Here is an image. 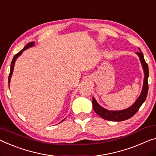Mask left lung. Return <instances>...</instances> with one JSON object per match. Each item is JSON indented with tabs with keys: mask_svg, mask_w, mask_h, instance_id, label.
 Returning <instances> with one entry per match:
<instances>
[{
	"mask_svg": "<svg viewBox=\"0 0 156 156\" xmlns=\"http://www.w3.org/2000/svg\"><path fill=\"white\" fill-rule=\"evenodd\" d=\"M136 54L140 58V61L142 64L144 74V78L143 87L142 92H141L140 96L136 99V101L134 102L133 105H131L128 108L123 109V110H108L105 109L104 107L98 104L96 100L94 97H93V110L96 112L98 115H99L102 119L110 121H123L125 120L129 119L135 115L136 112L138 111L140 107L142 106V105L144 102L147 96L148 85V67L147 63H146L144 55L142 51L140 49V51L136 52Z\"/></svg>",
	"mask_w": 156,
	"mask_h": 156,
	"instance_id": "8db88e82",
	"label": "left lung"
}]
</instances>
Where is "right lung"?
<instances>
[{
    "instance_id": "1",
    "label": "right lung",
    "mask_w": 156,
    "mask_h": 156,
    "mask_svg": "<svg viewBox=\"0 0 156 156\" xmlns=\"http://www.w3.org/2000/svg\"><path fill=\"white\" fill-rule=\"evenodd\" d=\"M34 44H35V42H30V43H28V44H26V46L24 47V48H23V49L21 50V51H20V52H19V53H17L16 54L15 56H14V58H13V59H12V63H11V67H10V73H9V77H8V83H9H9H10V80H11V77H12V73H13V70H14V64H15V62H16V60L17 59V58L20 56H21V54L23 53V51H25V50H26L27 49H28V48H30V47H33L34 46ZM65 119H63V121H63ZM61 121V122H62Z\"/></svg>"
}]
</instances>
